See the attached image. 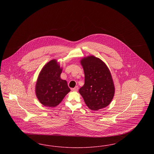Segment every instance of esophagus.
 <instances>
[{
	"label": "esophagus",
	"instance_id": "34e87169",
	"mask_svg": "<svg viewBox=\"0 0 154 154\" xmlns=\"http://www.w3.org/2000/svg\"><path fill=\"white\" fill-rule=\"evenodd\" d=\"M72 90L73 91H77L79 90V87L76 86L75 87H74V88H72Z\"/></svg>",
	"mask_w": 154,
	"mask_h": 154
}]
</instances>
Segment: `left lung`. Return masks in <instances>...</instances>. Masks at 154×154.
I'll return each instance as SVG.
<instances>
[{
    "instance_id": "obj_1",
    "label": "left lung",
    "mask_w": 154,
    "mask_h": 154,
    "mask_svg": "<svg viewBox=\"0 0 154 154\" xmlns=\"http://www.w3.org/2000/svg\"><path fill=\"white\" fill-rule=\"evenodd\" d=\"M81 63L85 74V84L79 92L85 104L94 111L107 107L115 92L109 68L102 60L94 56L84 58Z\"/></svg>"
}]
</instances>
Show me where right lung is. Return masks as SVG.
<instances>
[{
  "label": "right lung",
  "mask_w": 154,
  "mask_h": 154,
  "mask_svg": "<svg viewBox=\"0 0 154 154\" xmlns=\"http://www.w3.org/2000/svg\"><path fill=\"white\" fill-rule=\"evenodd\" d=\"M62 69L55 59L47 63L39 74L36 95L43 105L52 107L58 105L70 91L66 80L60 79Z\"/></svg>",
  "instance_id": "obj_1"
}]
</instances>
